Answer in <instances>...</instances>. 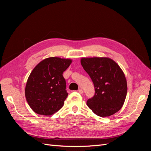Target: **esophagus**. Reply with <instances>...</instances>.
<instances>
[{"mask_svg": "<svg viewBox=\"0 0 151 151\" xmlns=\"http://www.w3.org/2000/svg\"><path fill=\"white\" fill-rule=\"evenodd\" d=\"M78 93H80V94H83V93H84V92H83V90L82 89H79L78 90Z\"/></svg>", "mask_w": 151, "mask_h": 151, "instance_id": "1", "label": "esophagus"}]
</instances>
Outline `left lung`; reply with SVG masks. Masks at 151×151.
I'll list each match as a JSON object with an SVG mask.
<instances>
[{
  "instance_id": "left-lung-1",
  "label": "left lung",
  "mask_w": 151,
  "mask_h": 151,
  "mask_svg": "<svg viewBox=\"0 0 151 151\" xmlns=\"http://www.w3.org/2000/svg\"><path fill=\"white\" fill-rule=\"evenodd\" d=\"M81 63L94 86V96L87 101L88 107L101 117L119 111L127 93L125 76L119 65L106 57L83 58Z\"/></svg>"
}]
</instances>
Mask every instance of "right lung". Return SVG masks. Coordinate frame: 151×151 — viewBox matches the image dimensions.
I'll return each instance as SVG.
<instances>
[{
	"mask_svg": "<svg viewBox=\"0 0 151 151\" xmlns=\"http://www.w3.org/2000/svg\"><path fill=\"white\" fill-rule=\"evenodd\" d=\"M71 62L70 59L50 57L32 70L27 81L25 96L35 113L52 115L63 106L68 93L62 74Z\"/></svg>",
	"mask_w": 151,
	"mask_h": 151,
	"instance_id": "obj_1",
	"label": "right lung"
}]
</instances>
